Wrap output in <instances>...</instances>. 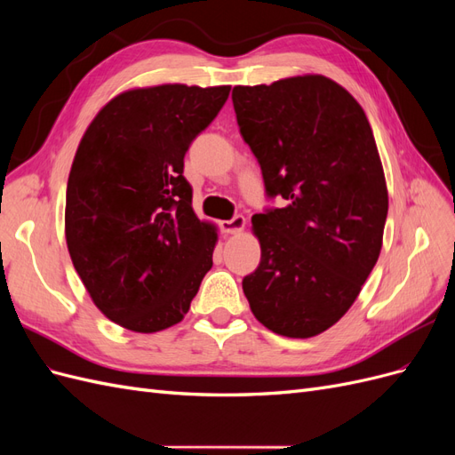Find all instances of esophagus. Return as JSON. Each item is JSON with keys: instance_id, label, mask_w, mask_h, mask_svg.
<instances>
[{"instance_id": "34e87169", "label": "esophagus", "mask_w": 455, "mask_h": 455, "mask_svg": "<svg viewBox=\"0 0 455 455\" xmlns=\"http://www.w3.org/2000/svg\"><path fill=\"white\" fill-rule=\"evenodd\" d=\"M244 224H246L244 216L237 214V216H233L231 220H224V222L220 224V228H222L224 233H229V235H237V233H241L244 229Z\"/></svg>"}]
</instances>
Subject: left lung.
Masks as SVG:
<instances>
[{
	"mask_svg": "<svg viewBox=\"0 0 455 455\" xmlns=\"http://www.w3.org/2000/svg\"><path fill=\"white\" fill-rule=\"evenodd\" d=\"M231 100L266 196L284 199L252 216L261 258L243 292L271 332L316 336L347 313L381 251L389 197L374 134L324 76L235 87Z\"/></svg>",
	"mask_w": 455,
	"mask_h": 455,
	"instance_id": "obj_1",
	"label": "left lung"
}]
</instances>
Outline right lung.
I'll use <instances>...</instances> for the list:
<instances>
[{
	"label": "right lung",
	"mask_w": 455,
	"mask_h": 455,
	"mask_svg": "<svg viewBox=\"0 0 455 455\" xmlns=\"http://www.w3.org/2000/svg\"><path fill=\"white\" fill-rule=\"evenodd\" d=\"M224 87L127 91L92 119L66 189V243L94 306L132 332L184 319L212 267L216 229L191 209L184 156Z\"/></svg>",
	"instance_id": "1"
}]
</instances>
